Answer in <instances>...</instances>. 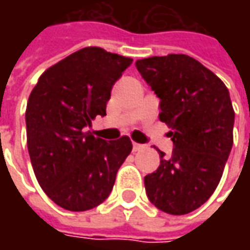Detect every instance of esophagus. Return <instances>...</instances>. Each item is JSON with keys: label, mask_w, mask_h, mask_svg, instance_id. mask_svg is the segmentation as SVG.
Here are the masks:
<instances>
[{"label": "esophagus", "mask_w": 250, "mask_h": 250, "mask_svg": "<svg viewBox=\"0 0 250 250\" xmlns=\"http://www.w3.org/2000/svg\"><path fill=\"white\" fill-rule=\"evenodd\" d=\"M146 149L145 145H139V143H133V151H140V150Z\"/></svg>", "instance_id": "1"}]
</instances>
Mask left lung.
Segmentation results:
<instances>
[{
  "label": "left lung",
  "instance_id": "obj_1",
  "mask_svg": "<svg viewBox=\"0 0 250 250\" xmlns=\"http://www.w3.org/2000/svg\"><path fill=\"white\" fill-rule=\"evenodd\" d=\"M136 68L160 99V121L174 143L171 156L160 151V167L145 177L146 193L161 211L188 214L213 195L232 149L229 91L185 54L138 60Z\"/></svg>",
  "mask_w": 250,
  "mask_h": 250
}]
</instances>
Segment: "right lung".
<instances>
[{
	"mask_svg": "<svg viewBox=\"0 0 250 250\" xmlns=\"http://www.w3.org/2000/svg\"><path fill=\"white\" fill-rule=\"evenodd\" d=\"M132 61L86 47L48 68L29 96L26 133L34 175L65 210L103 203L132 151L128 136L107 142L84 132L97 115H105L112 86Z\"/></svg>",
	"mask_w": 250,
	"mask_h": 250,
	"instance_id": "1",
	"label": "right lung"
}]
</instances>
